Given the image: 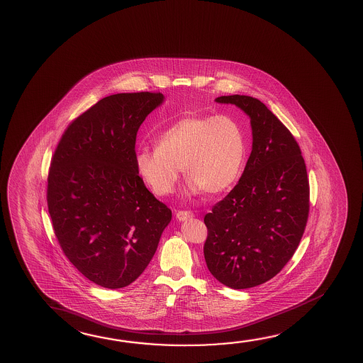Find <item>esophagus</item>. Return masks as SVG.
<instances>
[{"mask_svg":"<svg viewBox=\"0 0 363 363\" xmlns=\"http://www.w3.org/2000/svg\"><path fill=\"white\" fill-rule=\"evenodd\" d=\"M194 213L190 211H178L177 212V218L179 220H186V219L193 218Z\"/></svg>","mask_w":363,"mask_h":363,"instance_id":"1","label":"esophagus"}]
</instances>
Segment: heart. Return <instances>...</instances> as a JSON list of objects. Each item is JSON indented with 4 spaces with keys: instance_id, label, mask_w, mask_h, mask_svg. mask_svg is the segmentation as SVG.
I'll list each match as a JSON object with an SVG mask.
<instances>
[{
    "instance_id": "1",
    "label": "heart",
    "mask_w": 363,
    "mask_h": 363,
    "mask_svg": "<svg viewBox=\"0 0 363 363\" xmlns=\"http://www.w3.org/2000/svg\"><path fill=\"white\" fill-rule=\"evenodd\" d=\"M246 154L241 127L228 116H185L135 157L138 177L155 193H173L183 167L191 191L218 194L236 182Z\"/></svg>"
}]
</instances>
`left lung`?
Instances as JSON below:
<instances>
[{
	"label": "left lung",
	"mask_w": 363,
	"mask_h": 363,
	"mask_svg": "<svg viewBox=\"0 0 363 363\" xmlns=\"http://www.w3.org/2000/svg\"><path fill=\"white\" fill-rule=\"evenodd\" d=\"M251 118L252 151L241 179L206 214L208 270L232 289L277 275L299 246L309 217V179L293 133L257 98L222 96Z\"/></svg>",
	"instance_id": "left-lung-1"
}]
</instances>
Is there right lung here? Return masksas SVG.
<instances>
[{
	"label": "right lung",
	"mask_w": 363,
	"mask_h": 363,
	"mask_svg": "<svg viewBox=\"0 0 363 363\" xmlns=\"http://www.w3.org/2000/svg\"><path fill=\"white\" fill-rule=\"evenodd\" d=\"M160 92L104 97L70 122L52 157L46 201L67 259L102 288L121 289L149 265L172 211L138 177L136 136Z\"/></svg>",
	"instance_id": "right-lung-1"
}]
</instances>
